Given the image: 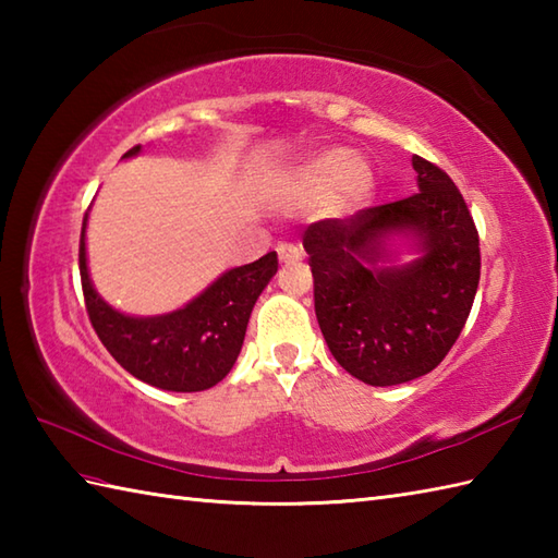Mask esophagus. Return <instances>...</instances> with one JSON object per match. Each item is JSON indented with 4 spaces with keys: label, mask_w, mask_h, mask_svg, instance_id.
<instances>
[{
    "label": "esophagus",
    "mask_w": 558,
    "mask_h": 558,
    "mask_svg": "<svg viewBox=\"0 0 558 558\" xmlns=\"http://www.w3.org/2000/svg\"><path fill=\"white\" fill-rule=\"evenodd\" d=\"M278 258L280 264H294L302 258V248L298 244H278Z\"/></svg>",
    "instance_id": "1"
}]
</instances>
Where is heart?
<instances>
[{
  "instance_id": "1",
  "label": "heart",
  "mask_w": 558,
  "mask_h": 558,
  "mask_svg": "<svg viewBox=\"0 0 558 558\" xmlns=\"http://www.w3.org/2000/svg\"><path fill=\"white\" fill-rule=\"evenodd\" d=\"M292 186L312 204L333 198L340 208H354L372 196L374 174L354 150L330 148L304 160L292 174Z\"/></svg>"
}]
</instances>
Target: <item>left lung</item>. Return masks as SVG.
<instances>
[{"mask_svg":"<svg viewBox=\"0 0 558 558\" xmlns=\"http://www.w3.org/2000/svg\"><path fill=\"white\" fill-rule=\"evenodd\" d=\"M412 168L417 194L312 222L302 236L328 350L369 386H398L436 369L480 286V234L465 198L434 162L412 156ZM396 233L418 248L405 267L385 266Z\"/></svg>","mask_w":558,"mask_h":558,"instance_id":"obj_1","label":"left lung"}]
</instances>
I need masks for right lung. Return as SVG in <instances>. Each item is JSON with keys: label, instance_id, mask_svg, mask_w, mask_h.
Listing matches in <instances>:
<instances>
[{"label": "right lung", "instance_id": "right-lung-1", "mask_svg": "<svg viewBox=\"0 0 558 558\" xmlns=\"http://www.w3.org/2000/svg\"><path fill=\"white\" fill-rule=\"evenodd\" d=\"M141 150L124 153L132 158ZM86 218L78 244V270L86 312L100 342L138 381L174 393L213 388L230 374L242 350L258 294L276 276L278 254L232 268L182 310L162 316H126L96 292L86 264Z\"/></svg>", "mask_w": 558, "mask_h": 558}]
</instances>
